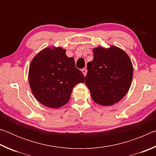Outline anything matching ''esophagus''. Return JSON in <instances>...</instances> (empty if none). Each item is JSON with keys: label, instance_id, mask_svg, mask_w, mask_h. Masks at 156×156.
<instances>
[{"label": "esophagus", "instance_id": "1", "mask_svg": "<svg viewBox=\"0 0 156 156\" xmlns=\"http://www.w3.org/2000/svg\"><path fill=\"white\" fill-rule=\"evenodd\" d=\"M82 72H83L84 76H85L86 74H87V70L86 69H82Z\"/></svg>", "mask_w": 156, "mask_h": 156}]
</instances>
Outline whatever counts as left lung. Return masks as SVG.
I'll return each instance as SVG.
<instances>
[{
    "label": "left lung",
    "instance_id": "1",
    "mask_svg": "<svg viewBox=\"0 0 156 156\" xmlns=\"http://www.w3.org/2000/svg\"><path fill=\"white\" fill-rule=\"evenodd\" d=\"M94 59L87 63L85 84L92 99L102 106L122 100L131 87L133 69L127 54L115 46L98 47Z\"/></svg>",
    "mask_w": 156,
    "mask_h": 156
}]
</instances>
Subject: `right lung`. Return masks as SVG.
I'll return each instance as SVG.
<instances>
[{"label":"right lung","mask_w":156,"mask_h":156,"mask_svg":"<svg viewBox=\"0 0 156 156\" xmlns=\"http://www.w3.org/2000/svg\"><path fill=\"white\" fill-rule=\"evenodd\" d=\"M62 47H47L37 54L29 69V83L34 97L47 107L56 109L69 100L73 88L84 83L73 57Z\"/></svg>","instance_id":"right-lung-1"}]
</instances>
